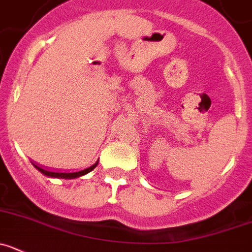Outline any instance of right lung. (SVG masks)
<instances>
[{
    "mask_svg": "<svg viewBox=\"0 0 252 252\" xmlns=\"http://www.w3.org/2000/svg\"><path fill=\"white\" fill-rule=\"evenodd\" d=\"M33 165L37 170L41 171L43 175L48 176V178H58V179H76V178H81V176L86 175V174H88L89 171L93 170V169L98 165V161H95V163H94L92 166H89V168L84 169V170H81V171H77V173H56V171L44 170V169H42L41 166L36 165V164H33Z\"/></svg>",
    "mask_w": 252,
    "mask_h": 252,
    "instance_id": "1",
    "label": "right lung"
}]
</instances>
